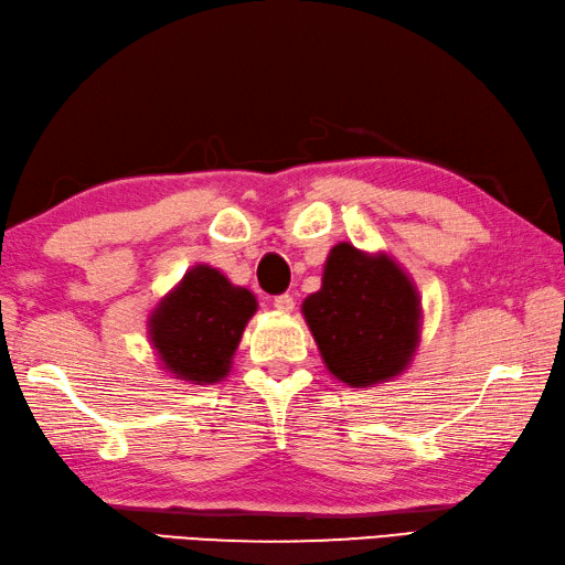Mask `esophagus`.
<instances>
[{"mask_svg":"<svg viewBox=\"0 0 565 565\" xmlns=\"http://www.w3.org/2000/svg\"><path fill=\"white\" fill-rule=\"evenodd\" d=\"M274 309L276 311H281V313H289V311H294V306H296V301H294V296L291 294H279V296H274Z\"/></svg>","mask_w":565,"mask_h":565,"instance_id":"esophagus-1","label":"esophagus"}]
</instances>
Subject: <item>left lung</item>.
Returning a JSON list of instances; mask_svg holds the SVG:
<instances>
[{"mask_svg":"<svg viewBox=\"0 0 565 565\" xmlns=\"http://www.w3.org/2000/svg\"><path fill=\"white\" fill-rule=\"evenodd\" d=\"M303 316L326 367L351 387L390 381L413 361L417 291L383 254L335 244L326 259L321 291L303 301Z\"/></svg>","mask_w":565,"mask_h":565,"instance_id":"8db88e82","label":"left lung"}]
</instances>
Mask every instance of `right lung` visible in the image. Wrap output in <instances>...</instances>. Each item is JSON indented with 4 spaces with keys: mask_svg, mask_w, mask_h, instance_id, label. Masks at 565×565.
Wrapping results in <instances>:
<instances>
[{
    "mask_svg": "<svg viewBox=\"0 0 565 565\" xmlns=\"http://www.w3.org/2000/svg\"><path fill=\"white\" fill-rule=\"evenodd\" d=\"M254 294L227 276L198 264L150 316L152 345L180 381L210 385L230 373L232 355L249 318Z\"/></svg>",
    "mask_w": 565,
    "mask_h": 565,
    "instance_id": "obj_1",
    "label": "right lung"
}]
</instances>
